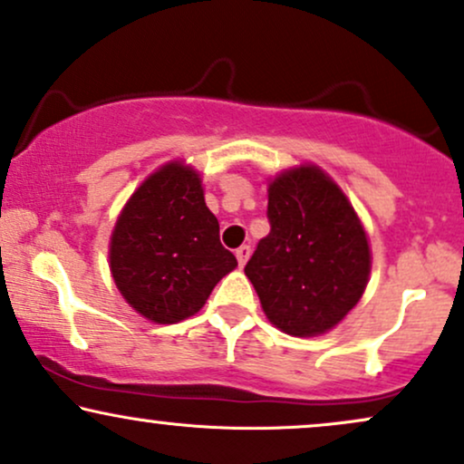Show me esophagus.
I'll return each mask as SVG.
<instances>
[{
	"instance_id": "1",
	"label": "esophagus",
	"mask_w": 464,
	"mask_h": 464,
	"mask_svg": "<svg viewBox=\"0 0 464 464\" xmlns=\"http://www.w3.org/2000/svg\"><path fill=\"white\" fill-rule=\"evenodd\" d=\"M236 256H237V264L239 266H246V261H248V256H250V246H246V244H244V246H239L236 250Z\"/></svg>"
}]
</instances>
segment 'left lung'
<instances>
[{
    "label": "left lung",
    "mask_w": 464,
    "mask_h": 464,
    "mask_svg": "<svg viewBox=\"0 0 464 464\" xmlns=\"http://www.w3.org/2000/svg\"><path fill=\"white\" fill-rule=\"evenodd\" d=\"M267 220L270 233L244 267L267 320L294 337L331 331L370 276V244L353 205L320 169L300 166L270 183Z\"/></svg>",
    "instance_id": "obj_1"
}]
</instances>
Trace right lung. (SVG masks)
<instances>
[{"instance_id":"1","label":"right lung","mask_w":464,"mask_h":464,"mask_svg":"<svg viewBox=\"0 0 464 464\" xmlns=\"http://www.w3.org/2000/svg\"><path fill=\"white\" fill-rule=\"evenodd\" d=\"M236 266V255L220 244V225L205 205L198 175L179 161L133 192L111 233L116 287L150 322L194 315Z\"/></svg>"}]
</instances>
